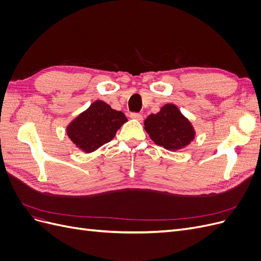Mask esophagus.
Returning a JSON list of instances; mask_svg holds the SVG:
<instances>
[{"label":"esophagus","mask_w":261,"mask_h":261,"mask_svg":"<svg viewBox=\"0 0 261 261\" xmlns=\"http://www.w3.org/2000/svg\"><path fill=\"white\" fill-rule=\"evenodd\" d=\"M130 118H133V120H137V121H143V115H141L140 113H136V112H133L129 114Z\"/></svg>","instance_id":"obj_1"}]
</instances>
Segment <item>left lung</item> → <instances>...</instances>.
Returning <instances> with one entry per match:
<instances>
[{
  "label": "left lung",
  "instance_id": "left-lung-1",
  "mask_svg": "<svg viewBox=\"0 0 261 261\" xmlns=\"http://www.w3.org/2000/svg\"><path fill=\"white\" fill-rule=\"evenodd\" d=\"M145 129L156 145L168 150H177L191 144L195 130L191 122L174 105H165L160 112L150 114Z\"/></svg>",
  "mask_w": 261,
  "mask_h": 261
}]
</instances>
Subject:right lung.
Instances as JSON below:
<instances>
[{
  "instance_id": "add662e5",
  "label": "right lung",
  "mask_w": 261,
  "mask_h": 261,
  "mask_svg": "<svg viewBox=\"0 0 261 261\" xmlns=\"http://www.w3.org/2000/svg\"><path fill=\"white\" fill-rule=\"evenodd\" d=\"M127 122L125 114L113 110L106 102L97 100L67 126L70 140L89 153L111 141L117 129Z\"/></svg>"
}]
</instances>
